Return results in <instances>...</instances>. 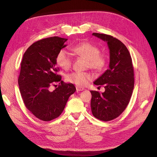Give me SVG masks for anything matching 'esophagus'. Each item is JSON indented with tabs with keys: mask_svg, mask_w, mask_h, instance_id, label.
<instances>
[{
	"mask_svg": "<svg viewBox=\"0 0 157 157\" xmlns=\"http://www.w3.org/2000/svg\"><path fill=\"white\" fill-rule=\"evenodd\" d=\"M76 90L78 92H80V91H83V90H85V88H82V87H80V86H76Z\"/></svg>",
	"mask_w": 157,
	"mask_h": 157,
	"instance_id": "34e87169",
	"label": "esophagus"
}]
</instances>
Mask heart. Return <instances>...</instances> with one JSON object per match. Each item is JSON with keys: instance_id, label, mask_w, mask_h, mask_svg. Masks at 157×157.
Here are the masks:
<instances>
[{"instance_id": "1", "label": "heart", "mask_w": 157, "mask_h": 157, "mask_svg": "<svg viewBox=\"0 0 157 157\" xmlns=\"http://www.w3.org/2000/svg\"><path fill=\"white\" fill-rule=\"evenodd\" d=\"M74 54L86 59V67L97 71H102L107 63L104 55L100 54V49L96 46L88 42H83L76 44L71 48ZM57 65L63 70H68L72 65V59L71 54L65 49H62L56 57ZM92 75L87 72H74L68 74L67 81L78 86H85Z\"/></svg>"}]
</instances>
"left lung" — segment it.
Returning <instances> with one entry per match:
<instances>
[{
    "instance_id": "8db88e82",
    "label": "left lung",
    "mask_w": 157,
    "mask_h": 157,
    "mask_svg": "<svg viewBox=\"0 0 157 157\" xmlns=\"http://www.w3.org/2000/svg\"><path fill=\"white\" fill-rule=\"evenodd\" d=\"M92 36L106 42L109 50V68L94 82L104 85L105 92L90 91L93 115L108 121L119 117L129 103L134 86V69L128 49L120 40L98 33Z\"/></svg>"
}]
</instances>
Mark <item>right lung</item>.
Returning <instances> with one entry per match:
<instances>
[{"label": "right lung", "instance_id": "obj_1", "mask_svg": "<svg viewBox=\"0 0 157 157\" xmlns=\"http://www.w3.org/2000/svg\"><path fill=\"white\" fill-rule=\"evenodd\" d=\"M67 40L59 37L39 40L29 47L21 62L18 85L23 102L31 113L44 121L59 117L76 90L73 84L61 81L56 73L59 69L56 57L67 46ZM58 82L59 86L51 91V86Z\"/></svg>", "mask_w": 157, "mask_h": 157}]
</instances>
